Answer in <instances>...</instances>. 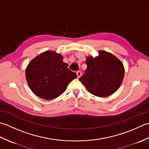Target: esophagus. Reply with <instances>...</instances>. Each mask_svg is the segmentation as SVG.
I'll return each mask as SVG.
<instances>
[{"label":"esophagus","mask_w":149,"mask_h":149,"mask_svg":"<svg viewBox=\"0 0 149 149\" xmlns=\"http://www.w3.org/2000/svg\"><path fill=\"white\" fill-rule=\"evenodd\" d=\"M77 74L78 78H79L81 76V71H77Z\"/></svg>","instance_id":"esophagus-1"}]
</instances>
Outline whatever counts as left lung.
Wrapping results in <instances>:
<instances>
[{
	"label": "left lung",
	"mask_w": 149,
	"mask_h": 149,
	"mask_svg": "<svg viewBox=\"0 0 149 149\" xmlns=\"http://www.w3.org/2000/svg\"><path fill=\"white\" fill-rule=\"evenodd\" d=\"M86 63L87 68L79 80L92 95L107 97L120 87L125 69L122 62L113 54L100 51L98 56H87Z\"/></svg>",
	"instance_id": "1"
}]
</instances>
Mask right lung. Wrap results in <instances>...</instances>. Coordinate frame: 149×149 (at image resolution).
Masks as SVG:
<instances>
[{
	"mask_svg": "<svg viewBox=\"0 0 149 149\" xmlns=\"http://www.w3.org/2000/svg\"><path fill=\"white\" fill-rule=\"evenodd\" d=\"M68 66L63 62V56L56 52L47 51L38 54L26 68V78L29 88L42 99L57 98L77 77Z\"/></svg>",
	"mask_w": 149,
	"mask_h": 149,
	"instance_id": "right-lung-1",
	"label": "right lung"
}]
</instances>
